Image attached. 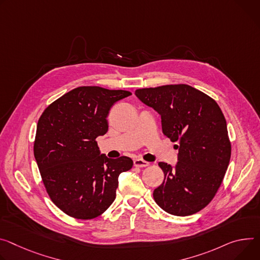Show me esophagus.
I'll return each instance as SVG.
<instances>
[{
    "label": "esophagus",
    "instance_id": "1",
    "mask_svg": "<svg viewBox=\"0 0 260 260\" xmlns=\"http://www.w3.org/2000/svg\"><path fill=\"white\" fill-rule=\"evenodd\" d=\"M134 165H135L136 167L142 168V167H147V166H149V162L146 161V160H144V159H142V158H136V159H134Z\"/></svg>",
    "mask_w": 260,
    "mask_h": 260
}]
</instances>
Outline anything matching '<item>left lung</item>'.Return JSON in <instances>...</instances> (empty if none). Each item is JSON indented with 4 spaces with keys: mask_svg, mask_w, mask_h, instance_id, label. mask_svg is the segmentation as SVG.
Listing matches in <instances>:
<instances>
[{
    "mask_svg": "<svg viewBox=\"0 0 260 260\" xmlns=\"http://www.w3.org/2000/svg\"><path fill=\"white\" fill-rule=\"evenodd\" d=\"M136 96L156 111L162 134L178 142L174 166L159 161L165 178L153 191L156 204L174 216H190L215 197L228 168L231 145L218 104L188 85L138 89Z\"/></svg>",
    "mask_w": 260,
    "mask_h": 260,
    "instance_id": "1",
    "label": "left lung"
}]
</instances>
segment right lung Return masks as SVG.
<instances>
[{
	"instance_id": "right-lung-1",
	"label": "right lung",
	"mask_w": 260,
	"mask_h": 260,
	"mask_svg": "<svg viewBox=\"0 0 260 260\" xmlns=\"http://www.w3.org/2000/svg\"><path fill=\"white\" fill-rule=\"evenodd\" d=\"M125 90L79 87L44 110L37 123L34 156L52 201L82 220L101 216L116 198L120 173L133 167L128 156L109 158L96 138L109 128L107 117Z\"/></svg>"
}]
</instances>
